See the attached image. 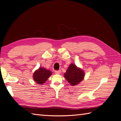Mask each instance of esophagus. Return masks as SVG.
Here are the masks:
<instances>
[{
  "mask_svg": "<svg viewBox=\"0 0 121 121\" xmlns=\"http://www.w3.org/2000/svg\"><path fill=\"white\" fill-rule=\"evenodd\" d=\"M61 71L60 70H59V71H55V74H60Z\"/></svg>",
  "mask_w": 121,
  "mask_h": 121,
  "instance_id": "34e87169",
  "label": "esophagus"
}]
</instances>
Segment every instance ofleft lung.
I'll return each mask as SVG.
<instances>
[{"instance_id":"1","label":"left lung","mask_w":121,"mask_h":121,"mask_svg":"<svg viewBox=\"0 0 121 121\" xmlns=\"http://www.w3.org/2000/svg\"><path fill=\"white\" fill-rule=\"evenodd\" d=\"M64 76L72 86H75L83 79L85 73L83 70L77 67L75 64H71Z\"/></svg>"}]
</instances>
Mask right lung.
Here are the masks:
<instances>
[{
    "label": "right lung",
    "mask_w": 121,
    "mask_h": 121,
    "mask_svg": "<svg viewBox=\"0 0 121 121\" xmlns=\"http://www.w3.org/2000/svg\"><path fill=\"white\" fill-rule=\"evenodd\" d=\"M52 74V73L49 70L41 67L35 72L33 75V79L39 85H43Z\"/></svg>",
    "instance_id": "right-lung-1"
}]
</instances>
